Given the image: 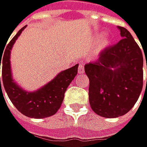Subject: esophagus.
Instances as JSON below:
<instances>
[{
    "mask_svg": "<svg viewBox=\"0 0 147 147\" xmlns=\"http://www.w3.org/2000/svg\"><path fill=\"white\" fill-rule=\"evenodd\" d=\"M78 73L79 74H83V73H84V68L83 63H79V65H78Z\"/></svg>",
    "mask_w": 147,
    "mask_h": 147,
    "instance_id": "34e87169",
    "label": "esophagus"
}]
</instances>
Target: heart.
<instances>
[{"label": "heart", "instance_id": "b5f03b06", "mask_svg": "<svg viewBox=\"0 0 147 147\" xmlns=\"http://www.w3.org/2000/svg\"><path fill=\"white\" fill-rule=\"evenodd\" d=\"M108 43H109V39H108V38H103V40H102V42L101 43L100 46H101V47H103V46L107 45H108Z\"/></svg>", "mask_w": 147, "mask_h": 147}]
</instances>
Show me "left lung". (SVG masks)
<instances>
[{"label": "left lung", "instance_id": "1", "mask_svg": "<svg viewBox=\"0 0 147 147\" xmlns=\"http://www.w3.org/2000/svg\"><path fill=\"white\" fill-rule=\"evenodd\" d=\"M118 28L122 38L103 50L96 61L84 65L90 79V107L96 115L105 118H115L129 112L143 88L142 51L125 27Z\"/></svg>", "mask_w": 147, "mask_h": 147}]
</instances>
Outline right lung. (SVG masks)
<instances>
[{"label": "right lung", "mask_w": 147, "mask_h": 147, "mask_svg": "<svg viewBox=\"0 0 147 147\" xmlns=\"http://www.w3.org/2000/svg\"><path fill=\"white\" fill-rule=\"evenodd\" d=\"M25 27H22L10 40L4 54H1L2 83L9 99L21 114L31 118H45L55 115L60 109L68 86L78 74V64L60 72L51 82L35 92H26L21 90L12 79L9 58L13 45Z\"/></svg>", "instance_id": "obj_1"}]
</instances>
